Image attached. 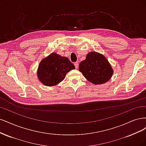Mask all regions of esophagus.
Wrapping results in <instances>:
<instances>
[{
	"mask_svg": "<svg viewBox=\"0 0 146 146\" xmlns=\"http://www.w3.org/2000/svg\"><path fill=\"white\" fill-rule=\"evenodd\" d=\"M74 66H75V68H78V65H79V62H74Z\"/></svg>",
	"mask_w": 146,
	"mask_h": 146,
	"instance_id": "34e87169",
	"label": "esophagus"
}]
</instances>
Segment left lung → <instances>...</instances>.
<instances>
[{
  "mask_svg": "<svg viewBox=\"0 0 146 146\" xmlns=\"http://www.w3.org/2000/svg\"><path fill=\"white\" fill-rule=\"evenodd\" d=\"M79 70L88 81L95 84L106 82L113 73L107 59L96 52H90L87 55L86 60L79 64Z\"/></svg>",
  "mask_w": 146,
  "mask_h": 146,
  "instance_id": "8db88e82",
  "label": "left lung"
}]
</instances>
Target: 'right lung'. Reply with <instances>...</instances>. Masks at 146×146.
<instances>
[{"instance_id": "1", "label": "right lung", "mask_w": 146, "mask_h": 146, "mask_svg": "<svg viewBox=\"0 0 146 146\" xmlns=\"http://www.w3.org/2000/svg\"><path fill=\"white\" fill-rule=\"evenodd\" d=\"M74 68V65L68 58L53 53L41 60L37 76L45 86H53L62 81L66 74Z\"/></svg>"}]
</instances>
